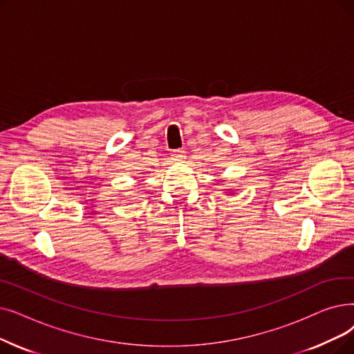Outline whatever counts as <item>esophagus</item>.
<instances>
[{
	"mask_svg": "<svg viewBox=\"0 0 354 354\" xmlns=\"http://www.w3.org/2000/svg\"><path fill=\"white\" fill-rule=\"evenodd\" d=\"M171 156L174 158V160H182L183 158H185V150H183V149H176V150L172 151Z\"/></svg>",
	"mask_w": 354,
	"mask_h": 354,
	"instance_id": "34e87169",
	"label": "esophagus"
}]
</instances>
